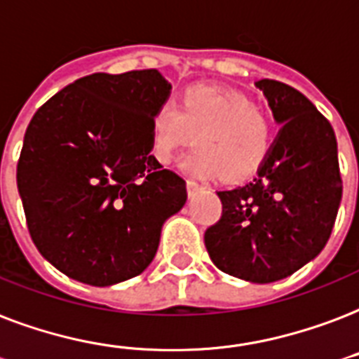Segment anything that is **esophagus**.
<instances>
[{
  "mask_svg": "<svg viewBox=\"0 0 359 359\" xmlns=\"http://www.w3.org/2000/svg\"><path fill=\"white\" fill-rule=\"evenodd\" d=\"M186 188H188V194H194V191L199 190V184L196 182V180L188 179V180H186Z\"/></svg>",
  "mask_w": 359,
  "mask_h": 359,
  "instance_id": "esophagus-1",
  "label": "esophagus"
}]
</instances>
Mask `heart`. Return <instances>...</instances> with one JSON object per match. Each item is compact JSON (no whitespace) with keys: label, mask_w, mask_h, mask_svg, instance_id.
<instances>
[{"label":"heart","mask_w":359,"mask_h":359,"mask_svg":"<svg viewBox=\"0 0 359 359\" xmlns=\"http://www.w3.org/2000/svg\"><path fill=\"white\" fill-rule=\"evenodd\" d=\"M273 120L246 95L196 84L180 95L179 107L163 101L150 118V152L168 165L196 133L198 149L184 169L196 177L237 180L252 175L273 147Z\"/></svg>","instance_id":"heart-1"}]
</instances>
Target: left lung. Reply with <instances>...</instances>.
Returning <instances> with one entry per match:
<instances>
[{
	"label": "left lung",
	"mask_w": 359,
	"mask_h": 359,
	"mask_svg": "<svg viewBox=\"0 0 359 359\" xmlns=\"http://www.w3.org/2000/svg\"><path fill=\"white\" fill-rule=\"evenodd\" d=\"M283 126L250 182L216 191L220 220L205 231L212 264L231 277L267 284L322 252L343 196L337 139L316 107L284 82H256Z\"/></svg>",
	"instance_id": "obj_1"
}]
</instances>
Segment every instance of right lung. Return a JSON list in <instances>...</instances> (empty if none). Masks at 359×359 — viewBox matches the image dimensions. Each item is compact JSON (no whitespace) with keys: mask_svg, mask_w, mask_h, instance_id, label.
Returning a JSON list of instances; mask_svg holds the SVG:
<instances>
[{"mask_svg":"<svg viewBox=\"0 0 359 359\" xmlns=\"http://www.w3.org/2000/svg\"><path fill=\"white\" fill-rule=\"evenodd\" d=\"M171 94L158 69L82 76L37 109L16 184L32 241L90 286L141 275L186 182L150 154V118Z\"/></svg>","mask_w":359,"mask_h":359,"instance_id":"obj_1","label":"right lung"}]
</instances>
